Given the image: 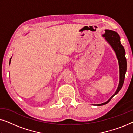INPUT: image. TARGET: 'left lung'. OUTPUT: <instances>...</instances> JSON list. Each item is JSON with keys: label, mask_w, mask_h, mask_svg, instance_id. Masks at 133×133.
<instances>
[{"label": "left lung", "mask_w": 133, "mask_h": 133, "mask_svg": "<svg viewBox=\"0 0 133 133\" xmlns=\"http://www.w3.org/2000/svg\"><path fill=\"white\" fill-rule=\"evenodd\" d=\"M102 37L105 38V41L111 46L112 50L115 52L116 57H117L119 67V83L117 90L114 92V94H113V95L104 103L94 105H97V106H101V105L108 103L111 101V99L119 92L123 86V83H124L125 74L127 72V59L125 57V51L121 43V37H120L119 34L114 31L105 30V33L102 34Z\"/></svg>", "instance_id": "8db88e82"}]
</instances>
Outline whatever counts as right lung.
<instances>
[{"mask_svg": "<svg viewBox=\"0 0 133 133\" xmlns=\"http://www.w3.org/2000/svg\"><path fill=\"white\" fill-rule=\"evenodd\" d=\"M11 58H12V57H11V59H10V63H9V64H10V63H11Z\"/></svg>", "mask_w": 133, "mask_h": 133, "instance_id": "1", "label": "right lung"}]
</instances>
